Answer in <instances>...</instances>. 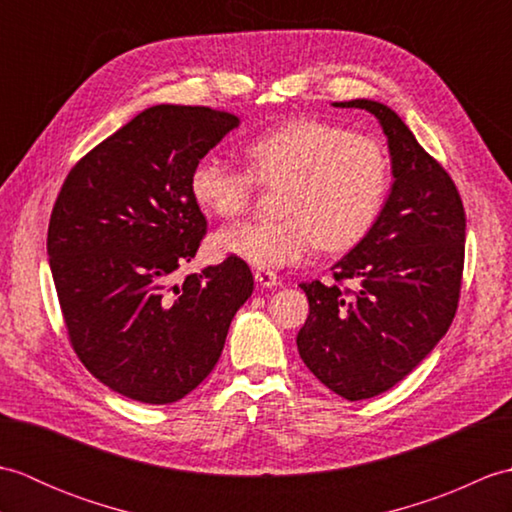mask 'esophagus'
<instances>
[{
    "instance_id": "34e87169",
    "label": "esophagus",
    "mask_w": 512,
    "mask_h": 512,
    "mask_svg": "<svg viewBox=\"0 0 512 512\" xmlns=\"http://www.w3.org/2000/svg\"><path fill=\"white\" fill-rule=\"evenodd\" d=\"M255 281L262 288H275V286H279L277 273H273V270H266V268L255 270Z\"/></svg>"
}]
</instances>
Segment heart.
Here are the masks:
<instances>
[{
  "label": "heart",
  "instance_id": "heart-1",
  "mask_svg": "<svg viewBox=\"0 0 512 512\" xmlns=\"http://www.w3.org/2000/svg\"><path fill=\"white\" fill-rule=\"evenodd\" d=\"M246 169L204 156L189 176L200 209L237 217L259 187L279 189L275 222L231 224L211 235V250L257 268L303 262L321 244L339 253L372 231L389 193V158L376 138L323 123L290 121L242 149Z\"/></svg>",
  "mask_w": 512,
  "mask_h": 512
}]
</instances>
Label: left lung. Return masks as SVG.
Wrapping results in <instances>:
<instances>
[{
	"mask_svg": "<svg viewBox=\"0 0 512 512\" xmlns=\"http://www.w3.org/2000/svg\"><path fill=\"white\" fill-rule=\"evenodd\" d=\"M334 107L378 118L394 184L372 231L332 266L336 284H301L310 314L297 347L325 387L365 400L400 383L447 334L462 288L466 215L449 173L394 110L369 99ZM347 278L354 291L340 288Z\"/></svg>",
	"mask_w": 512,
	"mask_h": 512,
	"instance_id": "left-lung-1",
	"label": "left lung"
}]
</instances>
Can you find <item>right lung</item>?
Returning a JSON list of instances; mask_svg holds the SVG:
<instances>
[{"label":"right lung","instance_id":"obj_1","mask_svg":"<svg viewBox=\"0 0 512 512\" xmlns=\"http://www.w3.org/2000/svg\"><path fill=\"white\" fill-rule=\"evenodd\" d=\"M237 125L211 107H149L76 162L54 202L48 257L70 343L125 398L169 405L198 387L253 292L235 257L171 284L206 233L191 169Z\"/></svg>","mask_w":512,"mask_h":512}]
</instances>
